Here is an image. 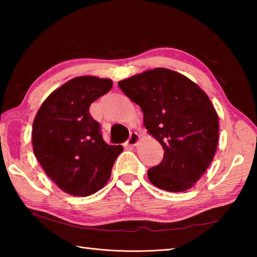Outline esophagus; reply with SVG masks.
Masks as SVG:
<instances>
[{
	"mask_svg": "<svg viewBox=\"0 0 257 257\" xmlns=\"http://www.w3.org/2000/svg\"><path fill=\"white\" fill-rule=\"evenodd\" d=\"M139 138H140V136L137 133H132V134H130V136H129L128 140H127V145H129V146H136V145L138 144Z\"/></svg>",
	"mask_w": 257,
	"mask_h": 257,
	"instance_id": "1",
	"label": "esophagus"
}]
</instances>
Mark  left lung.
Wrapping results in <instances>:
<instances>
[{
	"mask_svg": "<svg viewBox=\"0 0 257 257\" xmlns=\"http://www.w3.org/2000/svg\"><path fill=\"white\" fill-rule=\"evenodd\" d=\"M144 112L148 133L165 154L148 170L150 182L169 192L190 189L203 176L219 140V117L209 97L185 76L155 68L118 83Z\"/></svg>",
	"mask_w": 257,
	"mask_h": 257,
	"instance_id": "8db88e82",
	"label": "left lung"
}]
</instances>
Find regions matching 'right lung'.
I'll return each instance as SVG.
<instances>
[{"mask_svg":"<svg viewBox=\"0 0 257 257\" xmlns=\"http://www.w3.org/2000/svg\"><path fill=\"white\" fill-rule=\"evenodd\" d=\"M112 81L94 76L68 80L53 91L35 116L34 155L48 178L64 192L87 196L110 178L122 146H109L89 107L111 89Z\"/></svg>","mask_w":257,"mask_h":257,"instance_id":"1","label":"right lung"}]
</instances>
